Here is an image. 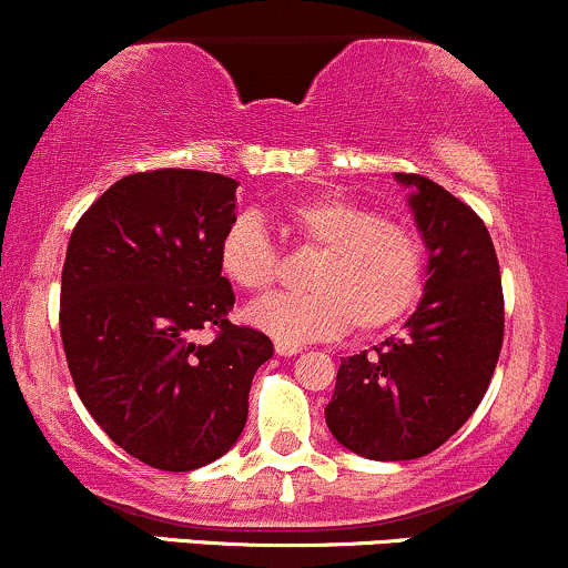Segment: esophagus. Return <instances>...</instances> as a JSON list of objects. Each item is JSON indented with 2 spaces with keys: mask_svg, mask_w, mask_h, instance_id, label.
Returning <instances> with one entry per match:
<instances>
[{
  "mask_svg": "<svg viewBox=\"0 0 568 568\" xmlns=\"http://www.w3.org/2000/svg\"><path fill=\"white\" fill-rule=\"evenodd\" d=\"M275 352L280 357H293V355H298V352H302V347H298V344H293V342H285V338H277Z\"/></svg>",
  "mask_w": 568,
  "mask_h": 568,
  "instance_id": "1",
  "label": "esophagus"
}]
</instances>
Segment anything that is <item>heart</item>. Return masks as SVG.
Wrapping results in <instances>:
<instances>
[{
	"label": "heart",
	"mask_w": 568,
	"mask_h": 568,
	"mask_svg": "<svg viewBox=\"0 0 568 568\" xmlns=\"http://www.w3.org/2000/svg\"><path fill=\"white\" fill-rule=\"evenodd\" d=\"M285 232L306 251H321L306 272V293L264 298L247 317L285 342L334 338L349 328L371 334L400 321L425 277L422 240L408 224L384 219L366 202L315 194L291 202ZM219 266L245 293L272 291L283 256L262 219L237 216L221 234Z\"/></svg>",
	"instance_id": "1"
}]
</instances>
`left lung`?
<instances>
[{
    "mask_svg": "<svg viewBox=\"0 0 568 568\" xmlns=\"http://www.w3.org/2000/svg\"><path fill=\"white\" fill-rule=\"evenodd\" d=\"M410 211L429 251L425 296L406 334L344 357L325 425L349 452L419 459L443 446L484 400L505 338L497 251L484 219L416 173Z\"/></svg>",
    "mask_w": 568,
    "mask_h": 568,
    "instance_id": "1",
    "label": "left lung"
}]
</instances>
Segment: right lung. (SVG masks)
<instances>
[{"label": "right lung", "mask_w": 568, "mask_h": 568, "mask_svg": "<svg viewBox=\"0 0 568 568\" xmlns=\"http://www.w3.org/2000/svg\"><path fill=\"white\" fill-rule=\"evenodd\" d=\"M237 181L162 168L98 197L71 232L61 338L84 408L149 467L189 473L243 433L253 374L272 357L262 331L230 323L234 293L219 243ZM214 338L200 343V329Z\"/></svg>", "instance_id": "right-lung-1"}]
</instances>
